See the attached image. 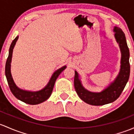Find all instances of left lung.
<instances>
[{
	"label": "left lung",
	"mask_w": 134,
	"mask_h": 134,
	"mask_svg": "<svg viewBox=\"0 0 134 134\" xmlns=\"http://www.w3.org/2000/svg\"><path fill=\"white\" fill-rule=\"evenodd\" d=\"M113 31L115 33V40L119 44L121 53L120 70L115 80L101 92H91L83 86L78 73L75 71L74 88L78 96L84 102L89 105L99 106L114 102L119 98L129 81L130 71L129 63L130 52L125 35L121 29L118 27L115 26Z\"/></svg>",
	"instance_id": "left-lung-1"
}]
</instances>
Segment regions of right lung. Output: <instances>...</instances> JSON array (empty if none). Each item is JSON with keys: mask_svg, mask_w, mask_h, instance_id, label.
Masks as SVG:
<instances>
[{"mask_svg": "<svg viewBox=\"0 0 134 134\" xmlns=\"http://www.w3.org/2000/svg\"><path fill=\"white\" fill-rule=\"evenodd\" d=\"M19 38V36H16L13 41L11 43L10 47L9 49V55H8V59H7L6 63H5V74L6 76L7 81H8V85H9V88H10L12 94L17 98L19 100L23 101L26 103L29 104V105H37L43 102L51 96V93L53 92V87H54L55 81L60 73L63 70L65 69L66 65L63 66L61 68L58 69L53 74L52 76L51 77L48 83L46 85L44 88L38 91H26L20 88L15 84L13 79L12 75L11 72V63L12 60L13 51L14 47H15L16 42Z\"/></svg>", "mask_w": 134, "mask_h": 134, "instance_id": "obj_1", "label": "right lung"}]
</instances>
